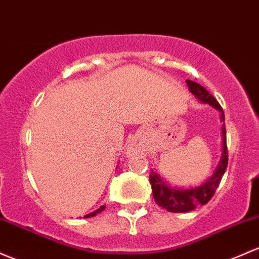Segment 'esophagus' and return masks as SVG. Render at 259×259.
Masks as SVG:
<instances>
[{
  "instance_id": "1",
  "label": "esophagus",
  "mask_w": 259,
  "mask_h": 259,
  "mask_svg": "<svg viewBox=\"0 0 259 259\" xmlns=\"http://www.w3.org/2000/svg\"><path fill=\"white\" fill-rule=\"evenodd\" d=\"M135 152H138V149H136V147L135 146H130L129 147V149H127V151H126V153H127V155H134V153Z\"/></svg>"
}]
</instances>
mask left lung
I'll use <instances>...</instances> for the list:
<instances>
[{
	"label": "left lung",
	"mask_w": 259,
	"mask_h": 259,
	"mask_svg": "<svg viewBox=\"0 0 259 259\" xmlns=\"http://www.w3.org/2000/svg\"><path fill=\"white\" fill-rule=\"evenodd\" d=\"M187 84H188L190 92L199 101L211 104L212 107L220 110L221 120H225L223 108H221L219 102L210 95L205 88L200 86L197 82L190 81V79H187ZM227 162H229V153H227L226 145V129L225 124H223V155H221V160L219 162L214 175L205 183L201 184L200 187L187 190H178L167 187L155 172H151V175H150V183H151L153 199H155V201L161 208L166 209L167 211L171 212H188L198 208V206L205 205L210 199L212 198L214 193L217 192L221 178H223L224 173L226 171Z\"/></svg>",
	"instance_id": "1"
}]
</instances>
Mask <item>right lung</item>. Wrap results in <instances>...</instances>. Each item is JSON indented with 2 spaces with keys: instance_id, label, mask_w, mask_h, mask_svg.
<instances>
[{
  "instance_id": "right-lung-1",
  "label": "right lung",
  "mask_w": 259,
  "mask_h": 259,
  "mask_svg": "<svg viewBox=\"0 0 259 259\" xmlns=\"http://www.w3.org/2000/svg\"><path fill=\"white\" fill-rule=\"evenodd\" d=\"M104 209H106V205H102L101 208H98L97 210H96V211H93V212H90V214L84 215V218H92V217H96V215L99 214V212H102V211H103Z\"/></svg>"
}]
</instances>
